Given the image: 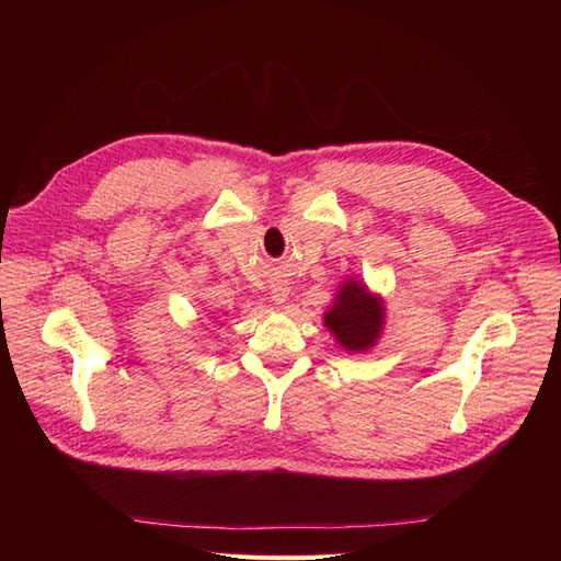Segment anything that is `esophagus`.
I'll return each mask as SVG.
<instances>
[{
    "mask_svg": "<svg viewBox=\"0 0 561 561\" xmlns=\"http://www.w3.org/2000/svg\"><path fill=\"white\" fill-rule=\"evenodd\" d=\"M287 299H289V287H287V284H277V287H272V301L274 304L282 306Z\"/></svg>",
    "mask_w": 561,
    "mask_h": 561,
    "instance_id": "obj_1",
    "label": "esophagus"
}]
</instances>
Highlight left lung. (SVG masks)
I'll use <instances>...</instances> for the list:
<instances>
[{"instance_id":"obj_1","label":"left lung","mask_w":561,"mask_h":561,"mask_svg":"<svg viewBox=\"0 0 561 561\" xmlns=\"http://www.w3.org/2000/svg\"><path fill=\"white\" fill-rule=\"evenodd\" d=\"M386 320V306L380 296H374L359 279H344L325 325L335 335V342L347 352L371 350L380 337Z\"/></svg>"}]
</instances>
